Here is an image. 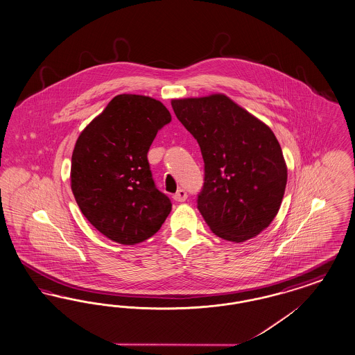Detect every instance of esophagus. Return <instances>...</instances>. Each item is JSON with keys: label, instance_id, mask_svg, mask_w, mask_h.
Returning a JSON list of instances; mask_svg holds the SVG:
<instances>
[{"label": "esophagus", "instance_id": "1", "mask_svg": "<svg viewBox=\"0 0 355 355\" xmlns=\"http://www.w3.org/2000/svg\"><path fill=\"white\" fill-rule=\"evenodd\" d=\"M173 199H174L175 202H184V200L187 199V193H186V190H184V189H180V190L173 196Z\"/></svg>", "mask_w": 355, "mask_h": 355}]
</instances>
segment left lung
Segmentation results:
<instances>
[{
  "label": "left lung",
  "instance_id": "8db88e82",
  "mask_svg": "<svg viewBox=\"0 0 355 355\" xmlns=\"http://www.w3.org/2000/svg\"><path fill=\"white\" fill-rule=\"evenodd\" d=\"M205 161L198 210L222 239L257 236L279 213L288 169L270 128L225 94L171 100Z\"/></svg>",
  "mask_w": 355,
  "mask_h": 355
}]
</instances>
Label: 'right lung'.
Masks as SVG:
<instances>
[{
	"label": "right lung",
	"mask_w": 355,
	"mask_h": 355,
	"mask_svg": "<svg viewBox=\"0 0 355 355\" xmlns=\"http://www.w3.org/2000/svg\"><path fill=\"white\" fill-rule=\"evenodd\" d=\"M171 112L150 96L121 94L80 132L71 158V190L87 220L104 236L133 245L153 236L171 214L148 150Z\"/></svg>",
	"instance_id": "1"
}]
</instances>
